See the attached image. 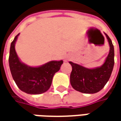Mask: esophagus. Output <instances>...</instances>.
Masks as SVG:
<instances>
[{
	"label": "esophagus",
	"mask_w": 121,
	"mask_h": 121,
	"mask_svg": "<svg viewBox=\"0 0 121 121\" xmlns=\"http://www.w3.org/2000/svg\"><path fill=\"white\" fill-rule=\"evenodd\" d=\"M65 61H67V58H65Z\"/></svg>",
	"instance_id": "1"
}]
</instances>
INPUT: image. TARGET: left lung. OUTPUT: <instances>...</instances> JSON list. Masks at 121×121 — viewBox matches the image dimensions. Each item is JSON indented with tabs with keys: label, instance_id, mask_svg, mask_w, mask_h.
Masks as SVG:
<instances>
[{
	"label": "left lung",
	"instance_id": "8db88e82",
	"mask_svg": "<svg viewBox=\"0 0 121 121\" xmlns=\"http://www.w3.org/2000/svg\"><path fill=\"white\" fill-rule=\"evenodd\" d=\"M110 46V51L104 63L100 67L87 69L72 62L70 75L71 86L84 94H95L100 91L109 80L114 64V46L108 35L105 34Z\"/></svg>",
	"mask_w": 121,
	"mask_h": 121
}]
</instances>
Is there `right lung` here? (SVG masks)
<instances>
[{
	"instance_id": "right-lung-1",
	"label": "right lung",
	"mask_w": 121,
	"mask_h": 121,
	"mask_svg": "<svg viewBox=\"0 0 121 121\" xmlns=\"http://www.w3.org/2000/svg\"><path fill=\"white\" fill-rule=\"evenodd\" d=\"M17 35L11 42L9 57L12 77L17 87L29 94H40L48 90L55 73L59 71L63 60H52L38 67H32L22 63L16 53L15 45Z\"/></svg>"
}]
</instances>
